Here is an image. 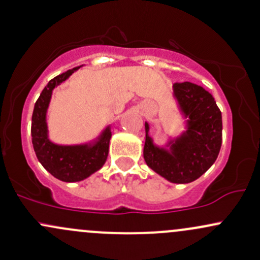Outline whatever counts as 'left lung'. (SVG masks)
Segmentation results:
<instances>
[{"mask_svg": "<svg viewBox=\"0 0 260 260\" xmlns=\"http://www.w3.org/2000/svg\"><path fill=\"white\" fill-rule=\"evenodd\" d=\"M174 96L187 118L186 131L166 147L156 146L145 122L144 158L156 174L172 183L197 180L214 164L222 145V114L214 98L193 83H175Z\"/></svg>", "mask_w": 260, "mask_h": 260, "instance_id": "1", "label": "left lung"}]
</instances>
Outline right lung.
<instances>
[{"instance_id": "obj_1", "label": "right lung", "mask_w": 260, "mask_h": 260, "mask_svg": "<svg viewBox=\"0 0 260 260\" xmlns=\"http://www.w3.org/2000/svg\"><path fill=\"white\" fill-rule=\"evenodd\" d=\"M80 67L67 71L49 80L36 102L32 114V144L42 166L52 176L64 182H78L100 170L105 164L111 139L110 126L95 141L82 145H58L49 140L47 126V110L53 89L62 84Z\"/></svg>"}]
</instances>
